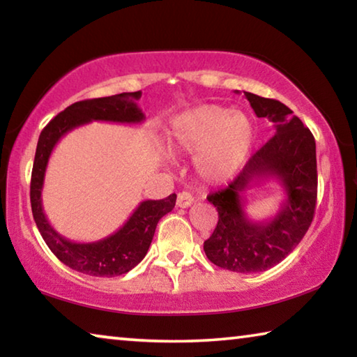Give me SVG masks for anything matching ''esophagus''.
Segmentation results:
<instances>
[{
	"label": "esophagus",
	"mask_w": 357,
	"mask_h": 357,
	"mask_svg": "<svg viewBox=\"0 0 357 357\" xmlns=\"http://www.w3.org/2000/svg\"><path fill=\"white\" fill-rule=\"evenodd\" d=\"M176 204H178V208H189L193 204V197L189 192H181V193H178Z\"/></svg>",
	"instance_id": "obj_1"
}]
</instances>
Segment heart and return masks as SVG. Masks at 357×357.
<instances>
[{"label":"heart","mask_w":357,"mask_h":357,"mask_svg":"<svg viewBox=\"0 0 357 357\" xmlns=\"http://www.w3.org/2000/svg\"><path fill=\"white\" fill-rule=\"evenodd\" d=\"M168 143L174 151L197 154L198 174L219 184L244 165L255 143V124L247 113L204 104L173 118Z\"/></svg>","instance_id":"1"}]
</instances>
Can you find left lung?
<instances>
[{"label":"left lung","mask_w":357,"mask_h":357,"mask_svg":"<svg viewBox=\"0 0 357 357\" xmlns=\"http://www.w3.org/2000/svg\"><path fill=\"white\" fill-rule=\"evenodd\" d=\"M244 96L258 118L274 124L275 135L250 157L228 187L208 195L219 222L203 245L211 263L241 274L273 268L294 250L313 220L318 187L312 132L282 102L245 91ZM268 178L281 184L286 200L274 218L252 221L245 213V192Z\"/></svg>","instance_id":"1"}]
</instances>
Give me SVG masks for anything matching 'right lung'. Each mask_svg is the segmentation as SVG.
I'll use <instances>...</instances> for the list:
<instances>
[{
	"mask_svg": "<svg viewBox=\"0 0 357 357\" xmlns=\"http://www.w3.org/2000/svg\"><path fill=\"white\" fill-rule=\"evenodd\" d=\"M140 98L142 91H137L75 102L56 114L39 135L29 190L33 217L48 249L55 253L59 261L77 273L93 277H114L129 273L148 253L157 222L170 213L176 203V193H172L164 200H144L138 204L123 227L110 236L94 243H75L64 238L50 225L44 213L42 189L48 159L58 142L68 132L91 121L142 124L144 113L137 104Z\"/></svg>",
	"mask_w": 357,
	"mask_h": 357,
	"instance_id": "obj_1",
	"label": "right lung"
}]
</instances>
